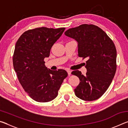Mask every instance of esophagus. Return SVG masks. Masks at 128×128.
<instances>
[{
  "instance_id": "34e87169",
  "label": "esophagus",
  "mask_w": 128,
  "mask_h": 128,
  "mask_svg": "<svg viewBox=\"0 0 128 128\" xmlns=\"http://www.w3.org/2000/svg\"><path fill=\"white\" fill-rule=\"evenodd\" d=\"M67 72H68V75H70L71 73H72V71H71L70 70H67Z\"/></svg>"
}]
</instances>
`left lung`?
Returning a JSON list of instances; mask_svg holds the SVG:
<instances>
[{"label": "left lung", "instance_id": "obj_1", "mask_svg": "<svg viewBox=\"0 0 128 128\" xmlns=\"http://www.w3.org/2000/svg\"><path fill=\"white\" fill-rule=\"evenodd\" d=\"M64 34L77 42L78 56L88 59L85 76L79 70L72 72L80 81L74 89L75 94L84 100H96L106 92L115 74V46L103 30L94 25H81Z\"/></svg>", "mask_w": 128, "mask_h": 128}]
</instances>
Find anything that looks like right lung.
<instances>
[{"mask_svg": "<svg viewBox=\"0 0 128 128\" xmlns=\"http://www.w3.org/2000/svg\"><path fill=\"white\" fill-rule=\"evenodd\" d=\"M65 29L42 27L29 30L16 43L13 57L14 71L25 92L38 102H48L55 99L68 76L64 69H48L44 62Z\"/></svg>", "mask_w": 128, "mask_h": 128, "instance_id": "obj_1", "label": "right lung"}]
</instances>
